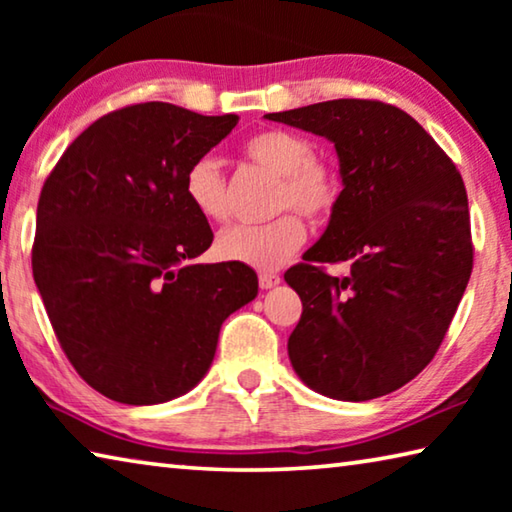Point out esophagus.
Instances as JSON below:
<instances>
[{
    "label": "esophagus",
    "mask_w": 512,
    "mask_h": 512,
    "mask_svg": "<svg viewBox=\"0 0 512 512\" xmlns=\"http://www.w3.org/2000/svg\"><path fill=\"white\" fill-rule=\"evenodd\" d=\"M280 284V275L275 273H259V287L262 289H273Z\"/></svg>",
    "instance_id": "34e87169"
}]
</instances>
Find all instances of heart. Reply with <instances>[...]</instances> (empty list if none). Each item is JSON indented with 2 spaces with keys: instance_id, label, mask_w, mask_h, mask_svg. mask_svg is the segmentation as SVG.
<instances>
[{
  "instance_id": "1",
  "label": "heart",
  "mask_w": 512,
  "mask_h": 512,
  "mask_svg": "<svg viewBox=\"0 0 512 512\" xmlns=\"http://www.w3.org/2000/svg\"><path fill=\"white\" fill-rule=\"evenodd\" d=\"M246 158L271 171L280 185L275 189V212L296 210L307 219H323L339 198V178L325 162L314 158V146L298 133L259 131L244 142ZM183 192L192 210L205 221L219 223L228 216V187L221 162L201 155L185 171ZM307 230L296 214L277 216L264 225H230L219 232L214 253L223 262L273 271L305 244Z\"/></svg>"
}]
</instances>
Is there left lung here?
Returning <instances> with one entry per match:
<instances>
[{"instance_id": "left-lung-1", "label": "left lung", "mask_w": 512, "mask_h": 512, "mask_svg": "<svg viewBox=\"0 0 512 512\" xmlns=\"http://www.w3.org/2000/svg\"><path fill=\"white\" fill-rule=\"evenodd\" d=\"M264 119L332 142L343 185L305 264L284 275L302 300L291 366L332 400L393 393L433 359L470 280L461 173L418 121L381 101L336 99ZM336 261L351 264L345 278L319 268Z\"/></svg>"}]
</instances>
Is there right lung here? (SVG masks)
Listing matches in <instances>:
<instances>
[{"mask_svg": "<svg viewBox=\"0 0 512 512\" xmlns=\"http://www.w3.org/2000/svg\"><path fill=\"white\" fill-rule=\"evenodd\" d=\"M149 101L69 144L38 201L33 280L76 372L133 406L185 395L210 370L223 320L257 296L244 264H194L212 230L187 203L189 164L237 126Z\"/></svg>", "mask_w": 512, "mask_h": 512, "instance_id": "obj_1", "label": "right lung"}]
</instances>
